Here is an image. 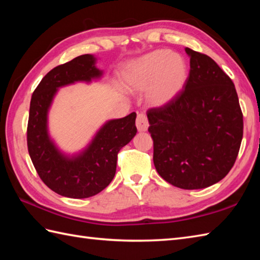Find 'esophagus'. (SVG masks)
I'll return each instance as SVG.
<instances>
[{
	"label": "esophagus",
	"instance_id": "34e87169",
	"mask_svg": "<svg viewBox=\"0 0 260 260\" xmlns=\"http://www.w3.org/2000/svg\"><path fill=\"white\" fill-rule=\"evenodd\" d=\"M148 119L145 114H139L136 117V126L140 132H145L148 128Z\"/></svg>",
	"mask_w": 260,
	"mask_h": 260
}]
</instances>
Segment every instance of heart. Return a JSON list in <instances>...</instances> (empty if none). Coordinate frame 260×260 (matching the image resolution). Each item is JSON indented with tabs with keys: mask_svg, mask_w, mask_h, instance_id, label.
<instances>
[{
	"mask_svg": "<svg viewBox=\"0 0 260 260\" xmlns=\"http://www.w3.org/2000/svg\"><path fill=\"white\" fill-rule=\"evenodd\" d=\"M187 79V67L180 54L157 50L132 62L124 76L131 91H146L153 106H163L179 95Z\"/></svg>",
	"mask_w": 260,
	"mask_h": 260,
	"instance_id": "b5f03b06",
	"label": "heart"
}]
</instances>
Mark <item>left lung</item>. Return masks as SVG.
Listing matches in <instances>:
<instances>
[{
  "instance_id": "8db88e82",
  "label": "left lung",
  "mask_w": 260,
  "mask_h": 260,
  "mask_svg": "<svg viewBox=\"0 0 260 260\" xmlns=\"http://www.w3.org/2000/svg\"><path fill=\"white\" fill-rule=\"evenodd\" d=\"M190 73L173 101L147 110L157 173L180 189L208 187L234 167L244 117L230 77L207 54L185 48Z\"/></svg>"
}]
</instances>
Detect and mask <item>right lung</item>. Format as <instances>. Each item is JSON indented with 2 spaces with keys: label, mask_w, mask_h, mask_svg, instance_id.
Returning <instances> with one entry per match:
<instances>
[{
  "label": "right lung",
  "mask_w": 260,
  "mask_h": 260,
  "mask_svg": "<svg viewBox=\"0 0 260 260\" xmlns=\"http://www.w3.org/2000/svg\"><path fill=\"white\" fill-rule=\"evenodd\" d=\"M91 54H82L57 66L43 77L33 91L26 129L27 151L43 183L60 196L84 199L106 187L116 173L121 147L136 135V114L109 120L98 132L91 144L80 155H62L47 131V114L57 88L75 81H90L102 76Z\"/></svg>",
  "instance_id": "add662e5"
}]
</instances>
